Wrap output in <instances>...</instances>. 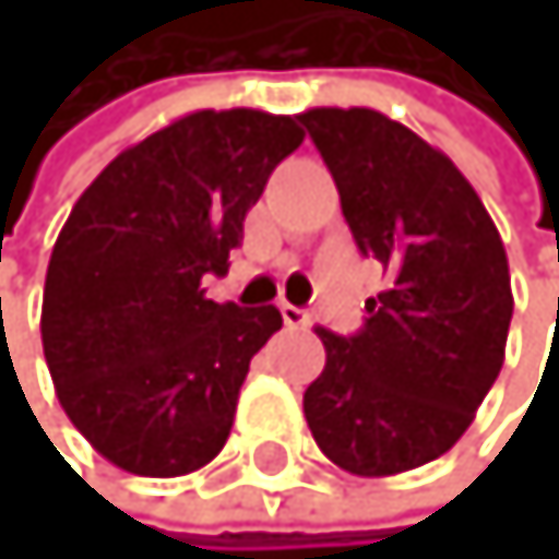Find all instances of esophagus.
<instances>
[{"label": "esophagus", "mask_w": 559, "mask_h": 559, "mask_svg": "<svg viewBox=\"0 0 559 559\" xmlns=\"http://www.w3.org/2000/svg\"><path fill=\"white\" fill-rule=\"evenodd\" d=\"M280 314H283V322L290 329H308L311 325V314L304 308H294V304H280Z\"/></svg>", "instance_id": "esophagus-1"}]
</instances>
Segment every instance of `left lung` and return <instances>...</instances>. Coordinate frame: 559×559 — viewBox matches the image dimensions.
Segmentation results:
<instances>
[{
    "label": "left lung",
    "mask_w": 559,
    "mask_h": 559,
    "mask_svg": "<svg viewBox=\"0 0 559 559\" xmlns=\"http://www.w3.org/2000/svg\"><path fill=\"white\" fill-rule=\"evenodd\" d=\"M343 216L389 286L364 329L325 343V371L304 392L318 448L353 476L427 465L473 424L504 364L514 311L504 241L476 188L441 150L371 108H311Z\"/></svg>",
    "instance_id": "obj_1"
}]
</instances>
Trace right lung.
<instances>
[{"label": "right lung", "mask_w": 559, "mask_h": 559, "mask_svg": "<svg viewBox=\"0 0 559 559\" xmlns=\"http://www.w3.org/2000/svg\"><path fill=\"white\" fill-rule=\"evenodd\" d=\"M304 143L290 115L195 111L100 170L45 276L40 343L66 416L118 469L185 476L227 444L273 304L202 290L227 273L269 175Z\"/></svg>", "instance_id": "right-lung-1"}]
</instances>
